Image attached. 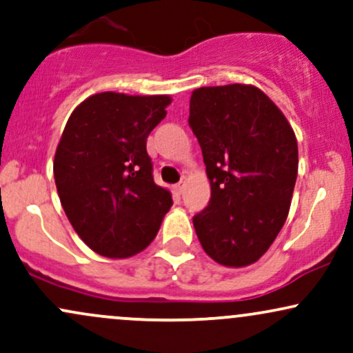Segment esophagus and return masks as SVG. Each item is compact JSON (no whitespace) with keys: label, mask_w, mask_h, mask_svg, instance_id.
<instances>
[{"label":"esophagus","mask_w":353,"mask_h":353,"mask_svg":"<svg viewBox=\"0 0 353 353\" xmlns=\"http://www.w3.org/2000/svg\"><path fill=\"white\" fill-rule=\"evenodd\" d=\"M184 184H185V177H182V181L179 182V184L174 185V190H176V194L184 192Z\"/></svg>","instance_id":"obj_1"}]
</instances>
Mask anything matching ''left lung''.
<instances>
[{
  "label": "left lung",
  "mask_w": 353,
  "mask_h": 353,
  "mask_svg": "<svg viewBox=\"0 0 353 353\" xmlns=\"http://www.w3.org/2000/svg\"><path fill=\"white\" fill-rule=\"evenodd\" d=\"M189 125L210 181L208 208L192 219L202 249L221 265L254 264L290 209L299 169L292 125L250 84L196 89Z\"/></svg>",
  "instance_id": "left-lung-1"
}]
</instances>
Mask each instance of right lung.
Wrapping results in <instances>:
<instances>
[{
	"label": "right lung",
	"instance_id": "obj_1",
	"mask_svg": "<svg viewBox=\"0 0 353 353\" xmlns=\"http://www.w3.org/2000/svg\"><path fill=\"white\" fill-rule=\"evenodd\" d=\"M171 96L99 92L72 111L54 154V181L64 212L96 254L125 259L156 237L172 205L152 179L145 151Z\"/></svg>",
	"mask_w": 353,
	"mask_h": 353
}]
</instances>
